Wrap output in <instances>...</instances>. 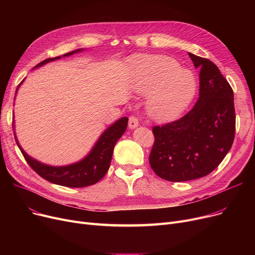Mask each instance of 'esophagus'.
<instances>
[{
	"label": "esophagus",
	"mask_w": 255,
	"mask_h": 255,
	"mask_svg": "<svg viewBox=\"0 0 255 255\" xmlns=\"http://www.w3.org/2000/svg\"><path fill=\"white\" fill-rule=\"evenodd\" d=\"M138 124H139V120L136 116H130L129 117V127L131 129L137 127Z\"/></svg>",
	"instance_id": "1"
}]
</instances>
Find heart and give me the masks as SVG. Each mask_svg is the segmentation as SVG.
<instances>
[{
    "label": "heart",
    "mask_w": 255,
    "mask_h": 255,
    "mask_svg": "<svg viewBox=\"0 0 255 255\" xmlns=\"http://www.w3.org/2000/svg\"><path fill=\"white\" fill-rule=\"evenodd\" d=\"M132 88L146 98V111L160 122L172 121L190 104L196 93V78L175 59L141 56L132 60Z\"/></svg>",
    "instance_id": "obj_1"
}]
</instances>
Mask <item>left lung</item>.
Here are the masks:
<instances>
[{
  "label": "left lung",
  "mask_w": 255,
  "mask_h": 255,
  "mask_svg": "<svg viewBox=\"0 0 255 255\" xmlns=\"http://www.w3.org/2000/svg\"><path fill=\"white\" fill-rule=\"evenodd\" d=\"M199 68V97L193 109L162 126H153L149 156L158 177L185 182L209 175L231 150L236 132L234 91L212 61L189 52Z\"/></svg>",
  "instance_id": "8db88e82"
}]
</instances>
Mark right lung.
<instances>
[{"label": "right lung", "mask_w": 255, "mask_h": 255, "mask_svg": "<svg viewBox=\"0 0 255 255\" xmlns=\"http://www.w3.org/2000/svg\"><path fill=\"white\" fill-rule=\"evenodd\" d=\"M79 50L80 49L68 52L64 56L65 57L70 56L75 51H79ZM60 58L61 57L48 58L42 61L41 63H39L36 67L42 66L47 62L57 60ZM127 125H128L127 117H124L121 120H119L118 122L112 125L103 133V134L100 136L99 140L97 141V143L95 144V146H94L93 150L91 151V153L84 160H82V161H79L77 163H74L68 166H62V167L48 166L36 161L35 159L31 158L29 155H26L24 153V151L18 144L16 138L15 140L25 159V161L28 162L31 168L35 170L40 177L45 179L50 183L57 184V185H61L65 187H73V188H82V187H87V186L96 184L105 176V173L107 172V170H109L111 165L115 144L117 143L119 138L124 134Z\"/></svg>", "instance_id": "obj_1"}]
</instances>
